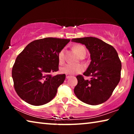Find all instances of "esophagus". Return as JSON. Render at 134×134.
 Here are the masks:
<instances>
[{"label":"esophagus","mask_w":134,"mask_h":134,"mask_svg":"<svg viewBox=\"0 0 134 134\" xmlns=\"http://www.w3.org/2000/svg\"><path fill=\"white\" fill-rule=\"evenodd\" d=\"M70 77V76L69 75H66V79H69Z\"/></svg>","instance_id":"obj_1"}]
</instances>
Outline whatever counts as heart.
<instances>
[{
    "instance_id": "1",
    "label": "heart",
    "mask_w": 134,
    "mask_h": 134,
    "mask_svg": "<svg viewBox=\"0 0 134 134\" xmlns=\"http://www.w3.org/2000/svg\"><path fill=\"white\" fill-rule=\"evenodd\" d=\"M73 48L78 55L81 57L83 56H85L86 54V51L85 47L82 45L77 44L73 47ZM64 49L63 48L59 51L58 54V62L60 64H62L64 62ZM85 70V66L83 64H69L65 65L60 69V71L62 73L65 74H78L82 72Z\"/></svg>"
}]
</instances>
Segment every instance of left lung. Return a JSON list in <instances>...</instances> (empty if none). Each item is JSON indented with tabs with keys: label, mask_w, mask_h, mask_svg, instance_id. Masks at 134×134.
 Returning a JSON list of instances; mask_svg holds the SVG:
<instances>
[{
	"label": "left lung",
	"mask_w": 134,
	"mask_h": 134,
	"mask_svg": "<svg viewBox=\"0 0 134 134\" xmlns=\"http://www.w3.org/2000/svg\"><path fill=\"white\" fill-rule=\"evenodd\" d=\"M71 41L84 44L90 53L91 62L83 75L77 76V85L74 92L83 102L97 105L111 96L121 79V62L113 47L99 38L84 37Z\"/></svg>",
	"instance_id": "1"
}]
</instances>
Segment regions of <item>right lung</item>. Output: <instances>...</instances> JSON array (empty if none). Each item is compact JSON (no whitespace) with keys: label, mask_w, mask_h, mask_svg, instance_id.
<instances>
[{"label":"right lung","mask_w":134,"mask_h":134,"mask_svg":"<svg viewBox=\"0 0 134 134\" xmlns=\"http://www.w3.org/2000/svg\"><path fill=\"white\" fill-rule=\"evenodd\" d=\"M70 41L56 38L35 40L18 55L12 76L15 91L22 100L40 106L55 96L65 74L52 76L51 73L58 70V54Z\"/></svg>","instance_id":"right-lung-1"}]
</instances>
